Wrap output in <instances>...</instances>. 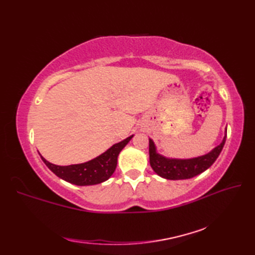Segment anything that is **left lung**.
<instances>
[{
	"mask_svg": "<svg viewBox=\"0 0 255 255\" xmlns=\"http://www.w3.org/2000/svg\"><path fill=\"white\" fill-rule=\"evenodd\" d=\"M227 138V130L225 138L219 145H217L209 153L193 159H169L156 153L155 145L151 139H149V155L150 165L156 174L166 180H186L192 178L200 173H203L213 165L217 160L221 150H223Z\"/></svg>",
	"mask_w": 255,
	"mask_h": 255,
	"instance_id": "obj_1",
	"label": "left lung"
}]
</instances>
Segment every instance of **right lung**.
Instances as JSON below:
<instances>
[{
    "instance_id": "obj_1",
    "label": "right lung",
    "mask_w": 255,
    "mask_h": 255,
    "mask_svg": "<svg viewBox=\"0 0 255 255\" xmlns=\"http://www.w3.org/2000/svg\"><path fill=\"white\" fill-rule=\"evenodd\" d=\"M132 137L133 136H130L123 140V141L114 144L113 147L100 156L81 164H72L67 166L56 165L48 162L41 155L40 156L42 161L45 162V164L62 180L80 186L95 185V184L105 182L113 175L117 166V158L119 152L124 149L125 145L130 141Z\"/></svg>"
}]
</instances>
